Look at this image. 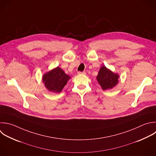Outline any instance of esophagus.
<instances>
[{
  "mask_svg": "<svg viewBox=\"0 0 156 156\" xmlns=\"http://www.w3.org/2000/svg\"><path fill=\"white\" fill-rule=\"evenodd\" d=\"M77 74H79V75H86V73L85 72H78L77 73Z\"/></svg>",
  "mask_w": 156,
  "mask_h": 156,
  "instance_id": "esophagus-1",
  "label": "esophagus"
}]
</instances>
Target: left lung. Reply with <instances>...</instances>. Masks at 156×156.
<instances>
[{
  "label": "left lung",
  "mask_w": 156,
  "mask_h": 156,
  "mask_svg": "<svg viewBox=\"0 0 156 156\" xmlns=\"http://www.w3.org/2000/svg\"><path fill=\"white\" fill-rule=\"evenodd\" d=\"M119 76L103 65L100 68L96 77L98 83L103 90L112 89L118 83Z\"/></svg>",
  "instance_id": "8db88e82"
}]
</instances>
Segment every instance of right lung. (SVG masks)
Wrapping results in <instances>:
<instances>
[{
  "instance_id": "add662e5",
  "label": "right lung",
  "mask_w": 156,
  "mask_h": 156,
  "mask_svg": "<svg viewBox=\"0 0 156 156\" xmlns=\"http://www.w3.org/2000/svg\"><path fill=\"white\" fill-rule=\"evenodd\" d=\"M71 77L63 70L57 66L44 73L43 76V82L46 88L51 92L60 93L66 85Z\"/></svg>"
}]
</instances>
